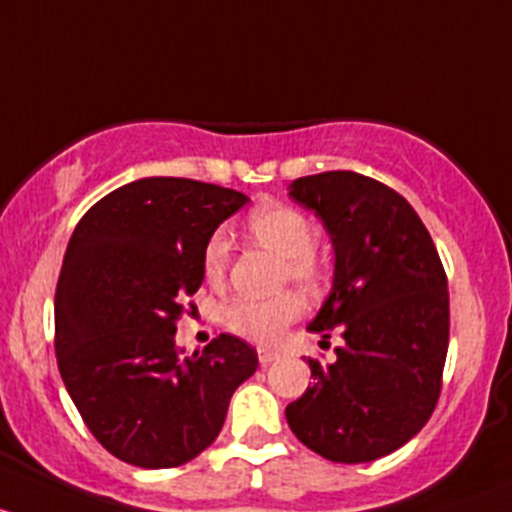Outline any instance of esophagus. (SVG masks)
<instances>
[{"mask_svg": "<svg viewBox=\"0 0 512 512\" xmlns=\"http://www.w3.org/2000/svg\"><path fill=\"white\" fill-rule=\"evenodd\" d=\"M273 360H278V352L276 350H268V347H261V350H258V362H261L263 367L271 365Z\"/></svg>", "mask_w": 512, "mask_h": 512, "instance_id": "obj_1", "label": "esophagus"}]
</instances>
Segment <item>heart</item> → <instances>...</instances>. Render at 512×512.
I'll list each match as a JSON object with an SVG mask.
<instances>
[{
    "mask_svg": "<svg viewBox=\"0 0 512 512\" xmlns=\"http://www.w3.org/2000/svg\"><path fill=\"white\" fill-rule=\"evenodd\" d=\"M251 236L258 244L268 246L283 258V281H291L305 293H318L325 286V271L315 261L318 231L305 214L286 204H266L251 214ZM231 239L224 229L214 231L202 251V268L209 281H219L229 268ZM303 313V303L295 293H281L273 298H239L226 310V323L234 333L249 340L273 345L286 333V328Z\"/></svg>",
    "mask_w": 512,
    "mask_h": 512,
    "instance_id": "1",
    "label": "heart"
}]
</instances>
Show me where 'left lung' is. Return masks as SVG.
<instances>
[{"label": "left lung", "mask_w": 512, "mask_h": 512, "mask_svg": "<svg viewBox=\"0 0 512 512\" xmlns=\"http://www.w3.org/2000/svg\"><path fill=\"white\" fill-rule=\"evenodd\" d=\"M288 197L315 212L335 251L333 288L310 333H340L335 362L308 360L313 384L288 426L335 463L397 451L439 402L449 350V283L412 204L377 179L337 170L300 177Z\"/></svg>", "instance_id": "left-lung-1"}]
</instances>
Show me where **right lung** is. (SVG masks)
<instances>
[{"label": "right lung", "instance_id": "right-lung-1", "mask_svg": "<svg viewBox=\"0 0 512 512\" xmlns=\"http://www.w3.org/2000/svg\"><path fill=\"white\" fill-rule=\"evenodd\" d=\"M246 202L197 179L145 177L93 204L73 229L54 300L56 360L91 434L120 461H192L256 372V350L234 335L192 357L175 342L184 300L204 281V244Z\"/></svg>", "mask_w": 512, "mask_h": 512}]
</instances>
